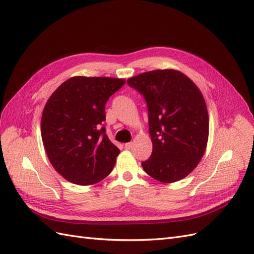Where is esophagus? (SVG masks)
Wrapping results in <instances>:
<instances>
[{
  "instance_id": "34e87169",
  "label": "esophagus",
  "mask_w": 254,
  "mask_h": 254,
  "mask_svg": "<svg viewBox=\"0 0 254 254\" xmlns=\"http://www.w3.org/2000/svg\"><path fill=\"white\" fill-rule=\"evenodd\" d=\"M132 145H133L132 142H128V143L125 144V148H126V149H130V148L132 147Z\"/></svg>"
}]
</instances>
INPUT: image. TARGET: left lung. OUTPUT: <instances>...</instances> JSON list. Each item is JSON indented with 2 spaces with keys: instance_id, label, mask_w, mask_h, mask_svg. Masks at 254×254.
Listing matches in <instances>:
<instances>
[{
  "instance_id": "left-lung-1",
  "label": "left lung",
  "mask_w": 254,
  "mask_h": 254,
  "mask_svg": "<svg viewBox=\"0 0 254 254\" xmlns=\"http://www.w3.org/2000/svg\"><path fill=\"white\" fill-rule=\"evenodd\" d=\"M144 97L148 110L151 156L142 162L153 179H183L202 158L209 136V115L201 92L186 75L156 70L127 80Z\"/></svg>"
}]
</instances>
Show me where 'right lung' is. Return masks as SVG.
Returning a JSON list of instances; mask_svg holds the SVG:
<instances>
[{
  "instance_id": "add662e5",
  "label": "right lung",
  "mask_w": 254,
  "mask_h": 254,
  "mask_svg": "<svg viewBox=\"0 0 254 254\" xmlns=\"http://www.w3.org/2000/svg\"><path fill=\"white\" fill-rule=\"evenodd\" d=\"M124 83L76 76L49 98L41 119L42 141L53 167L67 181L90 186L111 173L120 149L106 134L105 106Z\"/></svg>"
}]
</instances>
